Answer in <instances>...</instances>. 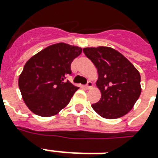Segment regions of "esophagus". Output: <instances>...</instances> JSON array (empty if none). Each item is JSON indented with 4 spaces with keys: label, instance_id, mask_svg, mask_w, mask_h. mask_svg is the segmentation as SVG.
<instances>
[{
    "label": "esophagus",
    "instance_id": "obj_1",
    "mask_svg": "<svg viewBox=\"0 0 158 158\" xmlns=\"http://www.w3.org/2000/svg\"><path fill=\"white\" fill-rule=\"evenodd\" d=\"M93 84L92 81H88L87 84L85 85V87L87 88V89H90L91 87H93Z\"/></svg>",
    "mask_w": 158,
    "mask_h": 158
}]
</instances>
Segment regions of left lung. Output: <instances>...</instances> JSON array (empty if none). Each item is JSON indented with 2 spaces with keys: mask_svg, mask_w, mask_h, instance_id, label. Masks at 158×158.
<instances>
[{
  "mask_svg": "<svg viewBox=\"0 0 158 158\" xmlns=\"http://www.w3.org/2000/svg\"><path fill=\"white\" fill-rule=\"evenodd\" d=\"M84 53L97 67V86L100 100L93 109L105 118L114 119L127 114L141 93V77L135 66L119 52L107 47L86 48Z\"/></svg>",
  "mask_w": 158,
  "mask_h": 158,
  "instance_id": "obj_1",
  "label": "left lung"
}]
</instances>
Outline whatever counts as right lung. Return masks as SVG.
<instances>
[{"label": "right lung", "instance_id": "right-lung-1", "mask_svg": "<svg viewBox=\"0 0 158 158\" xmlns=\"http://www.w3.org/2000/svg\"><path fill=\"white\" fill-rule=\"evenodd\" d=\"M81 52L80 48L58 43L27 60L19 78V88L34 114L53 116L68 105L79 87L65 79L73 75L71 63Z\"/></svg>", "mask_w": 158, "mask_h": 158}]
</instances>
